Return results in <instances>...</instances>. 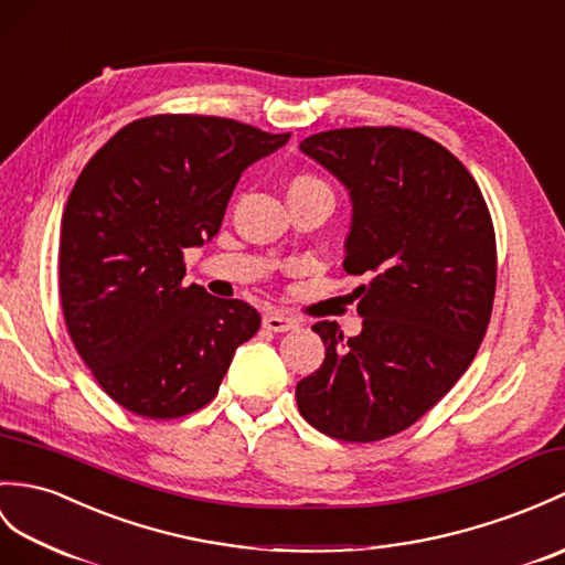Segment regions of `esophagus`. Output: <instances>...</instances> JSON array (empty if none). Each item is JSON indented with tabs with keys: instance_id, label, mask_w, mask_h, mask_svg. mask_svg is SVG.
Instances as JSON below:
<instances>
[{
	"instance_id": "esophagus-1",
	"label": "esophagus",
	"mask_w": 565,
	"mask_h": 565,
	"mask_svg": "<svg viewBox=\"0 0 565 565\" xmlns=\"http://www.w3.org/2000/svg\"><path fill=\"white\" fill-rule=\"evenodd\" d=\"M262 324H265L269 332H291L298 327V320L286 312H267L265 318H262Z\"/></svg>"
}]
</instances>
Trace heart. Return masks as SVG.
I'll use <instances>...</instances> for the list:
<instances>
[{
	"label": "heart",
	"instance_id": "b5f03b06",
	"mask_svg": "<svg viewBox=\"0 0 565 565\" xmlns=\"http://www.w3.org/2000/svg\"><path fill=\"white\" fill-rule=\"evenodd\" d=\"M310 188H324L322 182L318 180V178H312V175H300V178H296L294 182H291V188L288 190H310ZM327 190V188H324Z\"/></svg>",
	"mask_w": 565,
	"mask_h": 565
}]
</instances>
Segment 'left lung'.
Returning a JSON list of instances; mask_svg holds the SVG:
<instances>
[{"mask_svg": "<svg viewBox=\"0 0 565 565\" xmlns=\"http://www.w3.org/2000/svg\"><path fill=\"white\" fill-rule=\"evenodd\" d=\"M300 151L351 200L344 269L363 330H312L324 361L296 385L298 412L324 436L373 443L409 428L475 361L495 294L491 214L469 170L402 127L330 129Z\"/></svg>", "mask_w": 565, "mask_h": 565, "instance_id": "8db88e82", "label": "left lung"}]
</instances>
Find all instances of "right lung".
I'll use <instances>...</instances> for the list:
<instances>
[{
  "label": "right lung",
  "instance_id": "obj_1",
  "mask_svg": "<svg viewBox=\"0 0 565 565\" xmlns=\"http://www.w3.org/2000/svg\"><path fill=\"white\" fill-rule=\"evenodd\" d=\"M288 137L226 117L153 115L122 127L78 175L60 233L64 322L125 409H202L259 330L253 306L182 284V255L214 238L243 170Z\"/></svg>",
  "mask_w": 565,
  "mask_h": 565
}]
</instances>
